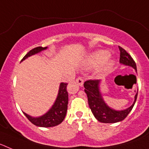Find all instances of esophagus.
<instances>
[{
	"mask_svg": "<svg viewBox=\"0 0 149 149\" xmlns=\"http://www.w3.org/2000/svg\"><path fill=\"white\" fill-rule=\"evenodd\" d=\"M76 82L77 83V84H78L79 86H82L83 85H84V80H83V79L81 78V77H77V80H76Z\"/></svg>",
	"mask_w": 149,
	"mask_h": 149,
	"instance_id": "obj_1",
	"label": "esophagus"
}]
</instances>
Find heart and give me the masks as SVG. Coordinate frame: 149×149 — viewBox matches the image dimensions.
I'll use <instances>...</instances> for the list:
<instances>
[{"label": "heart", "instance_id": "1", "mask_svg": "<svg viewBox=\"0 0 149 149\" xmlns=\"http://www.w3.org/2000/svg\"><path fill=\"white\" fill-rule=\"evenodd\" d=\"M110 53L105 50H100L91 54L86 62V66L87 68H98L101 67L103 72H108L112 69L115 64V60L113 59L107 60Z\"/></svg>", "mask_w": 149, "mask_h": 149}]
</instances>
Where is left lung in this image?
<instances>
[{
    "mask_svg": "<svg viewBox=\"0 0 149 149\" xmlns=\"http://www.w3.org/2000/svg\"><path fill=\"white\" fill-rule=\"evenodd\" d=\"M120 51V60L119 63L121 65H125L133 68L136 72V63L133 60L131 55L120 46H119ZM101 80L95 81H86L84 83L85 93L87 95L88 103L91 111L93 113L95 119L100 122L103 123H116L125 119L129 113L134 107L137 98L138 90L134 96V101L132 105L124 110H115L109 106L104 100L102 93L101 91Z\"/></svg>",
    "mask_w": 149,
    "mask_h": 149,
    "instance_id": "8db88e82",
    "label": "left lung"
}]
</instances>
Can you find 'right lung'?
Returning a JSON list of instances; mask_svg holds the SVG:
<instances>
[{"label": "right lung", "instance_id": "obj_1", "mask_svg": "<svg viewBox=\"0 0 149 149\" xmlns=\"http://www.w3.org/2000/svg\"><path fill=\"white\" fill-rule=\"evenodd\" d=\"M46 49H48V47H45V48L37 47V48H33L24 56V58L22 59L21 62L25 60L26 59L33 56V55L41 53L42 51ZM67 84H68L60 83L58 94L56 96L54 103L45 113L40 116H32L27 114L24 112H23L24 114L33 125H35L36 126H38V127H49L60 125L65 119L67 108H68V95L66 90Z\"/></svg>", "mask_w": 149, "mask_h": 149}]
</instances>
